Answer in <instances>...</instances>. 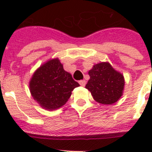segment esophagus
Listing matches in <instances>:
<instances>
[{
	"instance_id": "esophagus-1",
	"label": "esophagus",
	"mask_w": 152,
	"mask_h": 152,
	"mask_svg": "<svg viewBox=\"0 0 152 152\" xmlns=\"http://www.w3.org/2000/svg\"><path fill=\"white\" fill-rule=\"evenodd\" d=\"M79 84H80V86H83V87H84V86H85L86 84V80H79Z\"/></svg>"
}]
</instances>
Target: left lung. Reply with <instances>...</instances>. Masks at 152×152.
<instances>
[{
    "instance_id": "left-lung-1",
    "label": "left lung",
    "mask_w": 152,
    "mask_h": 152,
    "mask_svg": "<svg viewBox=\"0 0 152 152\" xmlns=\"http://www.w3.org/2000/svg\"><path fill=\"white\" fill-rule=\"evenodd\" d=\"M88 75L90 80L85 88L91 91L96 102L111 105L121 97L125 85L124 77L110 63L96 64L90 70Z\"/></svg>"
}]
</instances>
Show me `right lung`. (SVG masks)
Returning a JSON list of instances; mask_svg holds the SVG:
<instances>
[{
  "label": "right lung",
  "instance_id": "add662e5",
  "mask_svg": "<svg viewBox=\"0 0 152 152\" xmlns=\"http://www.w3.org/2000/svg\"><path fill=\"white\" fill-rule=\"evenodd\" d=\"M77 87L78 83L64 71L58 58L49 60L40 66L29 81L33 99L47 110H55L64 105Z\"/></svg>",
  "mask_w": 152,
  "mask_h": 152
}]
</instances>
